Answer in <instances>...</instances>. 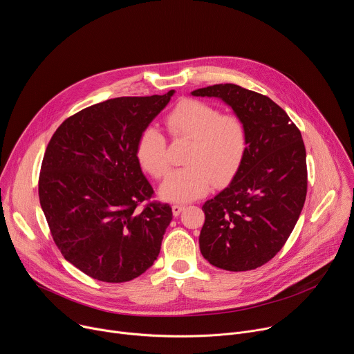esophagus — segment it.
<instances>
[{
    "instance_id": "34e87169",
    "label": "esophagus",
    "mask_w": 354,
    "mask_h": 354,
    "mask_svg": "<svg viewBox=\"0 0 354 354\" xmlns=\"http://www.w3.org/2000/svg\"><path fill=\"white\" fill-rule=\"evenodd\" d=\"M183 209H185V205H174V206H172V213H174V216L178 217Z\"/></svg>"
}]
</instances>
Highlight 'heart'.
Masks as SVG:
<instances>
[{
	"mask_svg": "<svg viewBox=\"0 0 354 354\" xmlns=\"http://www.w3.org/2000/svg\"><path fill=\"white\" fill-rule=\"evenodd\" d=\"M174 138L192 140L186 168L172 172L160 186L169 201H189L210 190L214 180L224 182L239 167L246 149L242 120L205 102L183 99L165 118ZM140 165L156 178L169 171L165 137L156 127L142 130L137 142Z\"/></svg>",
	"mask_w": 354,
	"mask_h": 354,
	"instance_id": "1",
	"label": "heart"
}]
</instances>
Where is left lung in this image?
Segmentation results:
<instances>
[{
    "label": "left lung",
    "instance_id": "1",
    "mask_svg": "<svg viewBox=\"0 0 354 354\" xmlns=\"http://www.w3.org/2000/svg\"><path fill=\"white\" fill-rule=\"evenodd\" d=\"M190 93L223 100L246 130V149L234 178L201 207L206 220L200 252L224 270L257 269L283 248L304 206V141L288 115L265 95L235 84Z\"/></svg>",
    "mask_w": 354,
    "mask_h": 354
}]
</instances>
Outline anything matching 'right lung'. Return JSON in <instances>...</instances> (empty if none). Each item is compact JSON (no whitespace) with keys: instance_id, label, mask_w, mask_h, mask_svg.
Returning <instances> with one entry per match:
<instances>
[{"instance_id":"obj_1","label":"right lung","mask_w":354,"mask_h":354,"mask_svg":"<svg viewBox=\"0 0 354 354\" xmlns=\"http://www.w3.org/2000/svg\"><path fill=\"white\" fill-rule=\"evenodd\" d=\"M175 91L122 96L82 109L50 140L39 176L40 206L66 261L92 279L123 283L157 261L169 205H138L154 190L137 142Z\"/></svg>"}]
</instances>
